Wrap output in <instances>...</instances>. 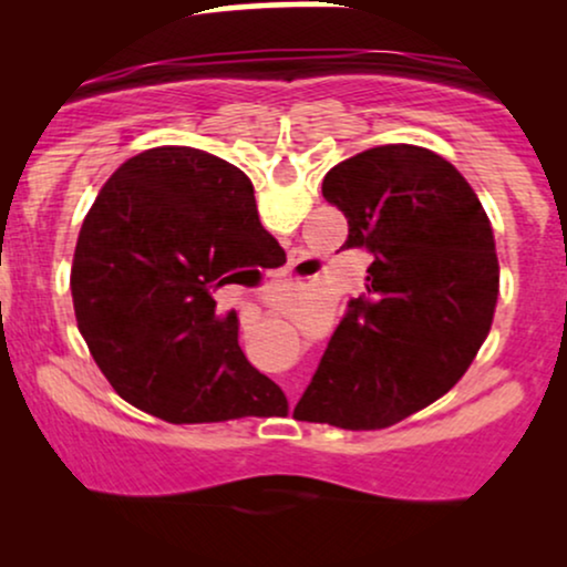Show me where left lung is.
Here are the masks:
<instances>
[{"mask_svg":"<svg viewBox=\"0 0 567 567\" xmlns=\"http://www.w3.org/2000/svg\"><path fill=\"white\" fill-rule=\"evenodd\" d=\"M322 197L349 220L343 247L373 264L292 415L386 429L453 389L483 347L498 298L491 220L451 162L408 143L343 159Z\"/></svg>","mask_w":567,"mask_h":567,"instance_id":"obj_1","label":"left lung"}]
</instances>
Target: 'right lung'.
I'll return each mask as SVG.
<instances>
[{
    "mask_svg": "<svg viewBox=\"0 0 567 567\" xmlns=\"http://www.w3.org/2000/svg\"><path fill=\"white\" fill-rule=\"evenodd\" d=\"M250 178L188 146L116 171L84 218L71 264L80 333L114 392L171 424L288 413L239 349L216 290L258 271L269 243Z\"/></svg>",
    "mask_w": 567,
    "mask_h": 567,
    "instance_id": "add662e5",
    "label": "right lung"
}]
</instances>
